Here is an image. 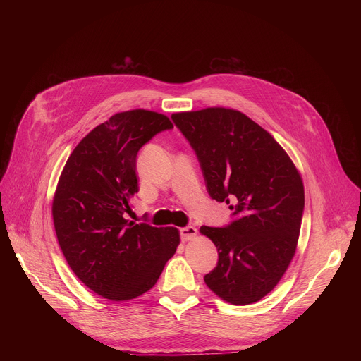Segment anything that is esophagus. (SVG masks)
<instances>
[{
  "mask_svg": "<svg viewBox=\"0 0 361 361\" xmlns=\"http://www.w3.org/2000/svg\"><path fill=\"white\" fill-rule=\"evenodd\" d=\"M180 234H181V240L183 241H190V240H192L197 235V228L192 227V226H188V227L181 228Z\"/></svg>",
  "mask_w": 361,
  "mask_h": 361,
  "instance_id": "1",
  "label": "esophagus"
}]
</instances>
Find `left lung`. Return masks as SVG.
<instances>
[{"label":"left lung","instance_id":"1","mask_svg":"<svg viewBox=\"0 0 361 361\" xmlns=\"http://www.w3.org/2000/svg\"><path fill=\"white\" fill-rule=\"evenodd\" d=\"M171 118L194 148L212 198L238 217L224 228H200L219 251L217 267L204 281L230 304L259 301L279 284L297 250L300 171L274 137L238 110L209 107Z\"/></svg>","mask_w":361,"mask_h":361}]
</instances>
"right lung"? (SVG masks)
<instances>
[{
    "instance_id": "right-lung-1",
    "label": "right lung",
    "mask_w": 361,
    "mask_h": 361,
    "mask_svg": "<svg viewBox=\"0 0 361 361\" xmlns=\"http://www.w3.org/2000/svg\"><path fill=\"white\" fill-rule=\"evenodd\" d=\"M173 128L164 114L135 109L90 131L68 157L53 200L60 248L74 274L111 301L133 300L157 283L180 244L176 227L124 217L138 192V149Z\"/></svg>"
}]
</instances>
